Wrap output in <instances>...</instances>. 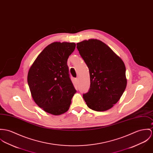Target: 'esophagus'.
I'll return each mask as SVG.
<instances>
[{
	"mask_svg": "<svg viewBox=\"0 0 153 153\" xmlns=\"http://www.w3.org/2000/svg\"><path fill=\"white\" fill-rule=\"evenodd\" d=\"M75 81L76 82H78V78H75Z\"/></svg>",
	"mask_w": 153,
	"mask_h": 153,
	"instance_id": "34e87169",
	"label": "esophagus"
}]
</instances>
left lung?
<instances>
[{
    "instance_id": "obj_1",
    "label": "left lung",
    "mask_w": 153,
    "mask_h": 153,
    "mask_svg": "<svg viewBox=\"0 0 153 153\" xmlns=\"http://www.w3.org/2000/svg\"><path fill=\"white\" fill-rule=\"evenodd\" d=\"M76 45L89 70L90 88L83 95L87 106L95 111L111 109L126 88L123 61L109 47L97 39L83 40Z\"/></svg>"
}]
</instances>
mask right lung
Returning <instances> with one entry per match:
<instances>
[{
  "mask_svg": "<svg viewBox=\"0 0 153 153\" xmlns=\"http://www.w3.org/2000/svg\"><path fill=\"white\" fill-rule=\"evenodd\" d=\"M75 46V43L67 42L49 44L28 71V85L34 101L50 114L59 115L67 111L76 92L67 65Z\"/></svg>",
  "mask_w": 153,
  "mask_h": 153,
  "instance_id": "1",
  "label": "right lung"
}]
</instances>
